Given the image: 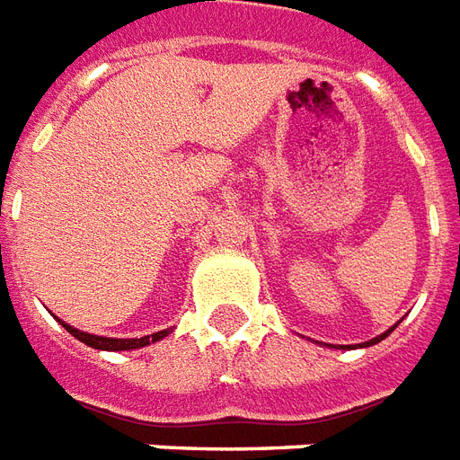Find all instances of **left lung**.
<instances>
[{
    "instance_id": "1",
    "label": "left lung",
    "mask_w": 460,
    "mask_h": 460,
    "mask_svg": "<svg viewBox=\"0 0 460 460\" xmlns=\"http://www.w3.org/2000/svg\"><path fill=\"white\" fill-rule=\"evenodd\" d=\"M394 329V326H393ZM393 329H387L385 334H380V336H376V339H370V341H366V343H358V346H373V343H377V341H383V339H385V336H390L393 334Z\"/></svg>"
}]
</instances>
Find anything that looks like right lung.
Masks as SVG:
<instances>
[{
	"label": "right lung",
	"instance_id": "1",
	"mask_svg": "<svg viewBox=\"0 0 460 460\" xmlns=\"http://www.w3.org/2000/svg\"><path fill=\"white\" fill-rule=\"evenodd\" d=\"M60 324L66 326L77 341H83L84 346H92V349H100V351H134V349H144V346L161 341V339H165L170 334V329H163V332H155L151 336H141V339H109V336H94L87 334V332H80V329H75V326L66 324V322H60Z\"/></svg>",
	"mask_w": 460,
	"mask_h": 460
}]
</instances>
